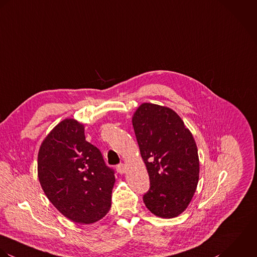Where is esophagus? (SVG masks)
<instances>
[{
	"label": "esophagus",
	"instance_id": "34e87169",
	"mask_svg": "<svg viewBox=\"0 0 257 257\" xmlns=\"http://www.w3.org/2000/svg\"><path fill=\"white\" fill-rule=\"evenodd\" d=\"M125 171H126V166L124 165V164H119V165H117V172L118 173H120V174H124L125 173Z\"/></svg>",
	"mask_w": 257,
	"mask_h": 257
}]
</instances>
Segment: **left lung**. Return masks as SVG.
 I'll return each instance as SVG.
<instances>
[{"label": "left lung", "instance_id": "left-lung-1", "mask_svg": "<svg viewBox=\"0 0 257 257\" xmlns=\"http://www.w3.org/2000/svg\"><path fill=\"white\" fill-rule=\"evenodd\" d=\"M132 123L150 179L145 205L157 216H178L190 204L199 182L195 139L174 110L152 103L140 105Z\"/></svg>", "mask_w": 257, "mask_h": 257}]
</instances>
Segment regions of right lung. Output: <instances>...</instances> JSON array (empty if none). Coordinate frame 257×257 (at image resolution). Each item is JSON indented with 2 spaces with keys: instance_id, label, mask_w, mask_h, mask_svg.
<instances>
[{
  "instance_id": "right-lung-1",
  "label": "right lung",
  "mask_w": 257,
  "mask_h": 257,
  "mask_svg": "<svg viewBox=\"0 0 257 257\" xmlns=\"http://www.w3.org/2000/svg\"><path fill=\"white\" fill-rule=\"evenodd\" d=\"M38 175L52 205L74 222L93 223L111 206L114 170L85 140L83 125L74 119L58 123L44 140Z\"/></svg>"
}]
</instances>
